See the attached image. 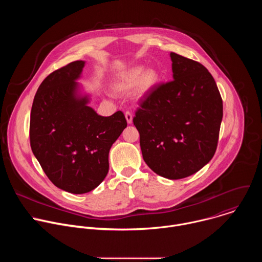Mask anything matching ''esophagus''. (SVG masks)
Returning a JSON list of instances; mask_svg holds the SVG:
<instances>
[{
    "label": "esophagus",
    "instance_id": "1",
    "mask_svg": "<svg viewBox=\"0 0 262 262\" xmlns=\"http://www.w3.org/2000/svg\"><path fill=\"white\" fill-rule=\"evenodd\" d=\"M125 118H126V121H127L128 124H130L133 122V114L130 113L129 111L125 112Z\"/></svg>",
    "mask_w": 262,
    "mask_h": 262
}]
</instances>
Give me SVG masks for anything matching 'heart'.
Segmentation results:
<instances>
[{
  "mask_svg": "<svg viewBox=\"0 0 262 262\" xmlns=\"http://www.w3.org/2000/svg\"><path fill=\"white\" fill-rule=\"evenodd\" d=\"M158 81V74L154 69H147L139 65L130 68L113 84V89L116 92H128L139 86L142 93L150 90Z\"/></svg>",
  "mask_w": 262,
  "mask_h": 262,
  "instance_id": "obj_1",
  "label": "heart"
}]
</instances>
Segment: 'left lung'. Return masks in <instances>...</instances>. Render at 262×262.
I'll list each match as a JSON object with an SVG mask.
<instances>
[{
	"label": "left lung",
	"mask_w": 262,
	"mask_h": 262,
	"mask_svg": "<svg viewBox=\"0 0 262 262\" xmlns=\"http://www.w3.org/2000/svg\"><path fill=\"white\" fill-rule=\"evenodd\" d=\"M170 57L173 81L147 92L133 121L147 166L165 178L181 179L212 159L223 101L202 64L175 53Z\"/></svg>",
	"instance_id": "1"
}]
</instances>
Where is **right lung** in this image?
<instances>
[{"label":"right lung","instance_id":"obj_1","mask_svg":"<svg viewBox=\"0 0 262 262\" xmlns=\"http://www.w3.org/2000/svg\"><path fill=\"white\" fill-rule=\"evenodd\" d=\"M85 61L52 72L37 90L31 110L32 151L57 188L85 194L108 172V152L127 123L121 111L103 117L89 106L82 92Z\"/></svg>","mask_w":262,"mask_h":262}]
</instances>
